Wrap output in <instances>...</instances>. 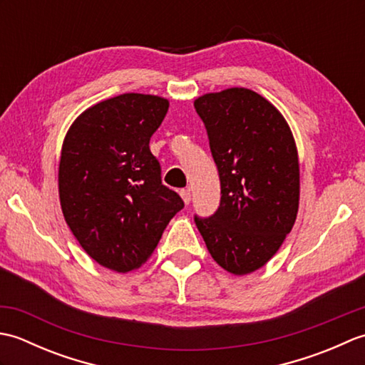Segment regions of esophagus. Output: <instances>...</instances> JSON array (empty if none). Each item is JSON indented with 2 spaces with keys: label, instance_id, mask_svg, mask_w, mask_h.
<instances>
[{
  "label": "esophagus",
  "instance_id": "34e87169",
  "mask_svg": "<svg viewBox=\"0 0 365 365\" xmlns=\"http://www.w3.org/2000/svg\"><path fill=\"white\" fill-rule=\"evenodd\" d=\"M180 196L183 199V202L187 204V205L191 202V191L190 190H182L180 191Z\"/></svg>",
  "mask_w": 365,
  "mask_h": 365
}]
</instances>
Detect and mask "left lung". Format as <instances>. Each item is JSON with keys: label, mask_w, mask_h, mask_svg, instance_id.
<instances>
[{"label": "left lung", "mask_w": 365, "mask_h": 365, "mask_svg": "<svg viewBox=\"0 0 365 365\" xmlns=\"http://www.w3.org/2000/svg\"><path fill=\"white\" fill-rule=\"evenodd\" d=\"M195 108L221 180L218 210L195 216L196 226L220 267L250 274L273 257L297 220V144L277 108L251 89L204 94Z\"/></svg>", "instance_id": "obj_1"}]
</instances>
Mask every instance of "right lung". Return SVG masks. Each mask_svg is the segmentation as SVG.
<instances>
[{"instance_id":"right-lung-1","label":"right lung","mask_w":365,"mask_h":365,"mask_svg":"<svg viewBox=\"0 0 365 365\" xmlns=\"http://www.w3.org/2000/svg\"><path fill=\"white\" fill-rule=\"evenodd\" d=\"M166 98L122 94L88 108L68 128L59 161L67 226L89 257L118 273L150 257L183 200L161 183L150 138Z\"/></svg>"}]
</instances>
